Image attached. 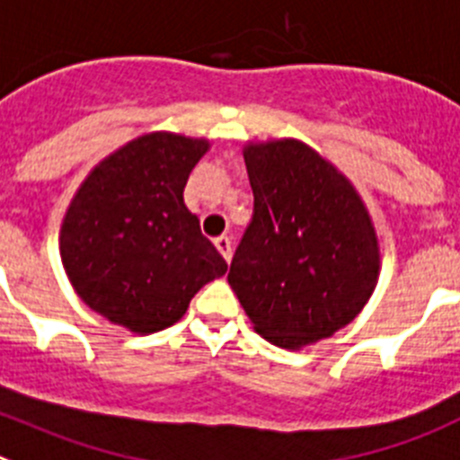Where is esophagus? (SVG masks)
<instances>
[{
	"instance_id": "34e87169",
	"label": "esophagus",
	"mask_w": 460,
	"mask_h": 460,
	"mask_svg": "<svg viewBox=\"0 0 460 460\" xmlns=\"http://www.w3.org/2000/svg\"><path fill=\"white\" fill-rule=\"evenodd\" d=\"M215 247H217V252H220V254L225 256L226 263H229L231 254H234V247H231L229 235H217V238H215Z\"/></svg>"
}]
</instances>
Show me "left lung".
Masks as SVG:
<instances>
[{
  "label": "left lung",
  "mask_w": 460,
  "mask_h": 460,
  "mask_svg": "<svg viewBox=\"0 0 460 460\" xmlns=\"http://www.w3.org/2000/svg\"><path fill=\"white\" fill-rule=\"evenodd\" d=\"M254 215L229 284L252 325L281 349L346 328L378 281L369 210L350 181L297 139L247 144Z\"/></svg>",
  "instance_id": "left-lung-1"
}]
</instances>
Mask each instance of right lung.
Segmentation results:
<instances>
[{"mask_svg":"<svg viewBox=\"0 0 460 460\" xmlns=\"http://www.w3.org/2000/svg\"><path fill=\"white\" fill-rule=\"evenodd\" d=\"M208 139L151 132L107 155L84 179L61 225V261L93 312L135 334L183 318L226 261L201 234L183 190Z\"/></svg>","mask_w":460,"mask_h":460,"instance_id":"obj_1","label":"right lung"}]
</instances>
